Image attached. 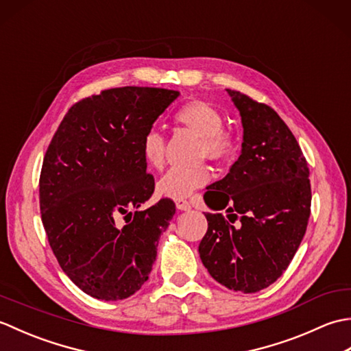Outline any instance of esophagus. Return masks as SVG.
Listing matches in <instances>:
<instances>
[{"label":"esophagus","instance_id":"esophagus-1","mask_svg":"<svg viewBox=\"0 0 351 351\" xmlns=\"http://www.w3.org/2000/svg\"><path fill=\"white\" fill-rule=\"evenodd\" d=\"M176 208L180 211H190L191 210V205H190V202L189 200H184V199H180V200H176Z\"/></svg>","mask_w":351,"mask_h":351}]
</instances>
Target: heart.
Wrapping results in <instances>:
<instances>
[{"label": "heart", "instance_id": "heart-1", "mask_svg": "<svg viewBox=\"0 0 351 351\" xmlns=\"http://www.w3.org/2000/svg\"><path fill=\"white\" fill-rule=\"evenodd\" d=\"M178 128L190 131L199 138L197 156L223 162L234 154V138L223 130L220 111L205 101H189L173 113ZM141 155L151 167L158 169L164 162V138L156 131H149L141 140ZM211 180V171L205 164L195 167H173L156 182V193L161 197L187 199L197 189Z\"/></svg>", "mask_w": 351, "mask_h": 351}]
</instances>
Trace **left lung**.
Here are the masks:
<instances>
[{
	"instance_id": "obj_1",
	"label": "left lung",
	"mask_w": 351,
	"mask_h": 351,
	"mask_svg": "<svg viewBox=\"0 0 351 351\" xmlns=\"http://www.w3.org/2000/svg\"><path fill=\"white\" fill-rule=\"evenodd\" d=\"M226 90L241 116V155L205 193V204L226 210L228 219L205 214L208 230L199 255L221 285L256 293L280 278L306 232L309 169L293 132L271 107Z\"/></svg>"
}]
</instances>
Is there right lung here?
<instances>
[{"instance_id": "obj_1", "label": "right lung", "mask_w": 351, "mask_h": 351, "mask_svg": "<svg viewBox=\"0 0 351 351\" xmlns=\"http://www.w3.org/2000/svg\"><path fill=\"white\" fill-rule=\"evenodd\" d=\"M178 96L134 86L88 96L69 108L45 154L39 181L45 232L62 270L98 300H123L141 288L175 215L170 199L138 208L155 189L141 140ZM119 215L123 227L117 226Z\"/></svg>"}]
</instances>
